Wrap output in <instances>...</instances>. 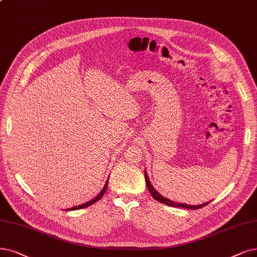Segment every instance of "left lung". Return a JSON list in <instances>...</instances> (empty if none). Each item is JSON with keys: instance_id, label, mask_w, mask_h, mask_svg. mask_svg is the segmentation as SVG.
<instances>
[{"instance_id": "8db88e82", "label": "left lung", "mask_w": 257, "mask_h": 257, "mask_svg": "<svg viewBox=\"0 0 257 257\" xmlns=\"http://www.w3.org/2000/svg\"><path fill=\"white\" fill-rule=\"evenodd\" d=\"M145 180H146V184H147V187H148V191L149 193L151 194V196H153L157 201L161 202V203H164L166 205H169V206H174V207H183V208H188V210H198V208H201L203 206H205L206 204L210 203L211 201L208 202H205L203 204H198V205H189V204H185V203H179V202H175L173 200H169V199L163 197L162 195H161L158 191H156V188L151 185L150 183V180L148 178V175L146 173L145 170Z\"/></svg>"}]
</instances>
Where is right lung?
<instances>
[{
    "label": "right lung",
    "instance_id": "right-lung-1",
    "mask_svg": "<svg viewBox=\"0 0 257 257\" xmlns=\"http://www.w3.org/2000/svg\"><path fill=\"white\" fill-rule=\"evenodd\" d=\"M108 182H109V178H108V180H107V182H106V184H104V186H103V188L101 189V192L95 197L94 199H92V200H90V201H88V202H85V203H82V204H79V205H77V206H73V207H70V208H68V210H65V211H73V210H80V208H84V207H88V206H90V205H92V204H94L95 202H97L98 200H100L101 199V197L103 196V194L106 193V189H107V186H108Z\"/></svg>",
    "mask_w": 257,
    "mask_h": 257
}]
</instances>
